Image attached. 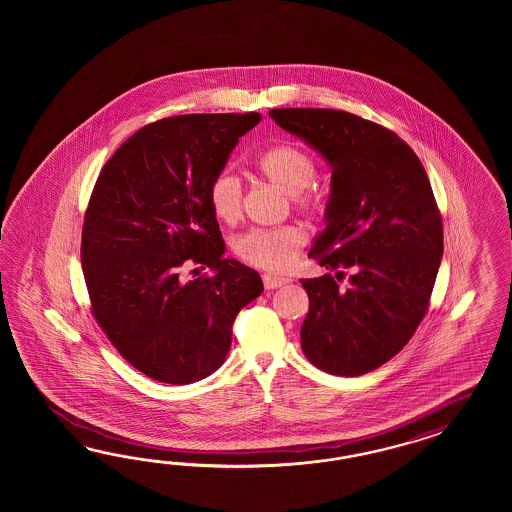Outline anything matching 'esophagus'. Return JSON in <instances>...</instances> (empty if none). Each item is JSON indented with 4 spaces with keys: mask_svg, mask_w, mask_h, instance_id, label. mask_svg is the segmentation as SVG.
Returning a JSON list of instances; mask_svg holds the SVG:
<instances>
[{
    "mask_svg": "<svg viewBox=\"0 0 512 512\" xmlns=\"http://www.w3.org/2000/svg\"><path fill=\"white\" fill-rule=\"evenodd\" d=\"M263 281L266 289H278V287L287 285L291 279L279 278V276H274V274H264Z\"/></svg>",
    "mask_w": 512,
    "mask_h": 512,
    "instance_id": "34e87169",
    "label": "esophagus"
}]
</instances>
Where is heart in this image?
Here are the masks:
<instances>
[{
    "mask_svg": "<svg viewBox=\"0 0 512 512\" xmlns=\"http://www.w3.org/2000/svg\"><path fill=\"white\" fill-rule=\"evenodd\" d=\"M257 167L264 178L287 195H295L300 208L317 212L321 206L313 195H302L315 180V163L310 155L295 144H278L266 150ZM208 201L219 221L234 223L242 214V186L231 172H221L212 180ZM306 244V234L298 227L255 229L236 240V253L249 264L266 270H285L295 263L300 249Z\"/></svg>",
    "mask_w": 512,
    "mask_h": 512,
    "instance_id": "heart-1",
    "label": "heart"
}]
</instances>
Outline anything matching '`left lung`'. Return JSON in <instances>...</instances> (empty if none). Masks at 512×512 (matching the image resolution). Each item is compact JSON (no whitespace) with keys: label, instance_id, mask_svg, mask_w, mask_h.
<instances>
[{"label":"left lung","instance_id":"8db88e82","mask_svg":"<svg viewBox=\"0 0 512 512\" xmlns=\"http://www.w3.org/2000/svg\"><path fill=\"white\" fill-rule=\"evenodd\" d=\"M276 124L328 163L330 195L315 257L336 278L300 279L310 311L304 355L357 377L400 353L420 325L443 257V225L419 157L396 133L330 109H274ZM350 274L348 285L337 281Z\"/></svg>","mask_w":512,"mask_h":512}]
</instances>
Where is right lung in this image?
<instances>
[{
    "mask_svg": "<svg viewBox=\"0 0 512 512\" xmlns=\"http://www.w3.org/2000/svg\"><path fill=\"white\" fill-rule=\"evenodd\" d=\"M261 114H186L125 140L93 187L80 261L97 323L120 355L159 383L189 385L225 362L236 313L264 291L225 259L208 189ZM202 263L212 279L181 278ZM199 270V268H195Z\"/></svg>",
    "mask_w": 512,
    "mask_h": 512,
    "instance_id": "right-lung-1",
    "label": "right lung"
}]
</instances>
